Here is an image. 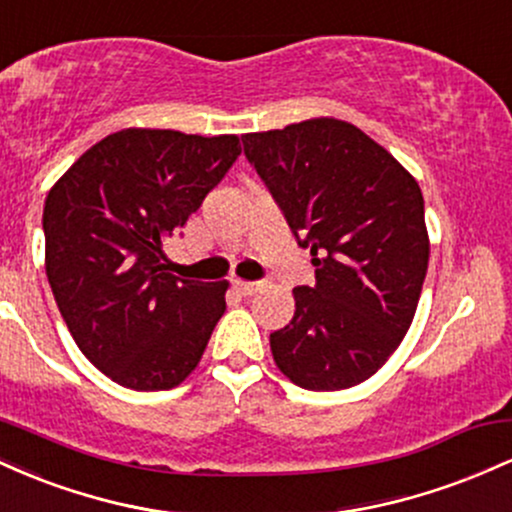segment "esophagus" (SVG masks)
<instances>
[{"instance_id": "1", "label": "esophagus", "mask_w": 512, "mask_h": 512, "mask_svg": "<svg viewBox=\"0 0 512 512\" xmlns=\"http://www.w3.org/2000/svg\"><path fill=\"white\" fill-rule=\"evenodd\" d=\"M260 281H240V279H236L233 281V289H236L240 296H252V293H257L260 291Z\"/></svg>"}]
</instances>
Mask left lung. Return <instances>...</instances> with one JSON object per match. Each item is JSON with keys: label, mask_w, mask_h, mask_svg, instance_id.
Returning <instances> with one entry per match:
<instances>
[{"label": "left lung", "mask_w": 512, "mask_h": 512, "mask_svg": "<svg viewBox=\"0 0 512 512\" xmlns=\"http://www.w3.org/2000/svg\"><path fill=\"white\" fill-rule=\"evenodd\" d=\"M243 146L315 264L313 289H293V320L269 334L274 363L305 390L363 383L395 354L419 305L431 252L419 182L334 117L245 134Z\"/></svg>", "instance_id": "1"}]
</instances>
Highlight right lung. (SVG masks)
<instances>
[{
	"instance_id": "add662e5",
	"label": "right lung",
	"mask_w": 512,
	"mask_h": 512,
	"mask_svg": "<svg viewBox=\"0 0 512 512\" xmlns=\"http://www.w3.org/2000/svg\"><path fill=\"white\" fill-rule=\"evenodd\" d=\"M240 151L236 134L129 127L93 144L48 192L52 296L81 354L113 383L170 390L197 368L228 281L168 274L163 245Z\"/></svg>"
}]
</instances>
